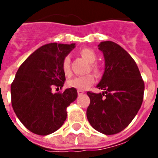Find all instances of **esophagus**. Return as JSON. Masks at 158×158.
Returning a JSON list of instances; mask_svg holds the SVG:
<instances>
[{"label":"esophagus","mask_w":158,"mask_h":158,"mask_svg":"<svg viewBox=\"0 0 158 158\" xmlns=\"http://www.w3.org/2000/svg\"><path fill=\"white\" fill-rule=\"evenodd\" d=\"M83 94H84V91H81V90H78V95H79V96L82 95Z\"/></svg>","instance_id":"esophagus-1"}]
</instances>
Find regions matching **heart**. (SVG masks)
Listing matches in <instances>:
<instances>
[{
  "instance_id": "heart-1",
  "label": "heart",
  "mask_w": 158,
  "mask_h": 158,
  "mask_svg": "<svg viewBox=\"0 0 158 158\" xmlns=\"http://www.w3.org/2000/svg\"><path fill=\"white\" fill-rule=\"evenodd\" d=\"M81 56L85 59L87 61L90 63L89 70H91L95 76L98 78L102 75V69L97 63H94L97 60L96 53L90 48H84L80 51ZM61 69L64 74L66 77L71 75V68H70V59L69 56H65L61 61ZM95 81V77L93 74H88L84 76L75 77L67 82V86L69 88H74L78 90H86L94 84Z\"/></svg>"
}]
</instances>
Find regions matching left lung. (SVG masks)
<instances>
[{"label":"left lung","instance_id":"obj_1","mask_svg":"<svg viewBox=\"0 0 158 158\" xmlns=\"http://www.w3.org/2000/svg\"><path fill=\"white\" fill-rule=\"evenodd\" d=\"M105 58V71L98 84L105 92H88L90 104L87 118L94 129L104 135H115L130 125L142 105L144 82L131 56L116 43L98 45Z\"/></svg>","mask_w":158,"mask_h":158}]
</instances>
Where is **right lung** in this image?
I'll list each match as a JSON object with an SVG mask.
<instances>
[{
    "label": "right lung",
    "instance_id": "1",
    "mask_svg": "<svg viewBox=\"0 0 158 158\" xmlns=\"http://www.w3.org/2000/svg\"><path fill=\"white\" fill-rule=\"evenodd\" d=\"M74 43H49L41 47L23 61L10 87L11 104L17 117L29 131L48 135L56 131L66 120V108L77 98L74 88L61 89L65 75L61 61L75 47Z\"/></svg>",
    "mask_w": 158,
    "mask_h": 158
}]
</instances>
